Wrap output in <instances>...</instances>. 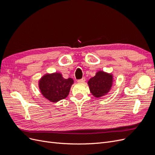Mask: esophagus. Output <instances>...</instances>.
I'll return each instance as SVG.
<instances>
[{"mask_svg": "<svg viewBox=\"0 0 155 155\" xmlns=\"http://www.w3.org/2000/svg\"><path fill=\"white\" fill-rule=\"evenodd\" d=\"M85 78H83L82 79H79V80L78 81V83H84L85 82Z\"/></svg>", "mask_w": 155, "mask_h": 155, "instance_id": "34e87169", "label": "esophagus"}]
</instances>
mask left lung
<instances>
[{
	"mask_svg": "<svg viewBox=\"0 0 155 155\" xmlns=\"http://www.w3.org/2000/svg\"><path fill=\"white\" fill-rule=\"evenodd\" d=\"M113 75L100 70L88 81L89 89L92 94L96 98L107 95L110 91L113 84Z\"/></svg>",
	"mask_w": 155,
	"mask_h": 155,
	"instance_id": "obj_1",
	"label": "left lung"
}]
</instances>
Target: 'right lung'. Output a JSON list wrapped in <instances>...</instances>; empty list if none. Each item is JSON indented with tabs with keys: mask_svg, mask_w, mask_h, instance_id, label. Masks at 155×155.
<instances>
[{
	"mask_svg": "<svg viewBox=\"0 0 155 155\" xmlns=\"http://www.w3.org/2000/svg\"><path fill=\"white\" fill-rule=\"evenodd\" d=\"M74 83L72 78L64 79L59 72L46 74L39 79V88L45 98L56 103L66 98Z\"/></svg>",
	"mask_w": 155,
	"mask_h": 155,
	"instance_id": "obj_1",
	"label": "right lung"
}]
</instances>
